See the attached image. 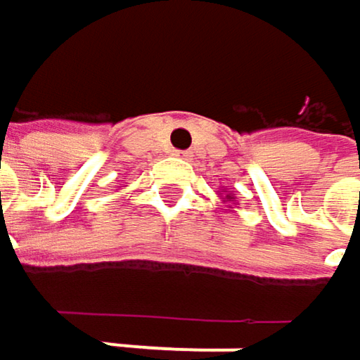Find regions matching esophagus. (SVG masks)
<instances>
[{
	"mask_svg": "<svg viewBox=\"0 0 360 360\" xmlns=\"http://www.w3.org/2000/svg\"><path fill=\"white\" fill-rule=\"evenodd\" d=\"M173 154H175L177 158H185V160H187V158L191 156V154H189V152H185V150H175Z\"/></svg>",
	"mask_w": 360,
	"mask_h": 360,
	"instance_id": "1",
	"label": "esophagus"
}]
</instances>
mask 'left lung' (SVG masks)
<instances>
[{"label":"left lung","mask_w":360,"mask_h":360,"mask_svg":"<svg viewBox=\"0 0 360 360\" xmlns=\"http://www.w3.org/2000/svg\"><path fill=\"white\" fill-rule=\"evenodd\" d=\"M227 200H231V195H227Z\"/></svg>","instance_id":"8db88e82"}]
</instances>
